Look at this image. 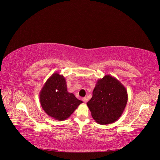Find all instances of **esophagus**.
<instances>
[{
    "mask_svg": "<svg viewBox=\"0 0 160 160\" xmlns=\"http://www.w3.org/2000/svg\"><path fill=\"white\" fill-rule=\"evenodd\" d=\"M83 102H84L85 103H86L87 102H88V98H86V97H84L83 98Z\"/></svg>",
    "mask_w": 160,
    "mask_h": 160,
    "instance_id": "esophagus-1",
    "label": "esophagus"
}]
</instances>
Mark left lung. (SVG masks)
Returning a JSON list of instances; mask_svg holds the SVG:
<instances>
[{
    "instance_id": "1",
    "label": "left lung",
    "mask_w": 160,
    "mask_h": 160,
    "mask_svg": "<svg viewBox=\"0 0 160 160\" xmlns=\"http://www.w3.org/2000/svg\"><path fill=\"white\" fill-rule=\"evenodd\" d=\"M127 101L126 88L116 78L106 74L97 80L93 97L87 105L93 119L99 124L105 125L120 118Z\"/></svg>"
}]
</instances>
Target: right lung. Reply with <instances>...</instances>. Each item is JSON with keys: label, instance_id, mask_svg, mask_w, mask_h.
<instances>
[{"label": "right lung", "instance_id": "1", "mask_svg": "<svg viewBox=\"0 0 160 160\" xmlns=\"http://www.w3.org/2000/svg\"><path fill=\"white\" fill-rule=\"evenodd\" d=\"M40 104L50 117L64 121L71 115L83 102L67 91L65 77L54 72L45 83L39 93Z\"/></svg>", "mask_w": 160, "mask_h": 160}]
</instances>
